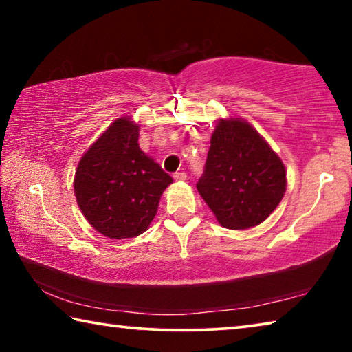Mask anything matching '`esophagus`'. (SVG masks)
<instances>
[{
	"label": "esophagus",
	"mask_w": 352,
	"mask_h": 352,
	"mask_svg": "<svg viewBox=\"0 0 352 352\" xmlns=\"http://www.w3.org/2000/svg\"><path fill=\"white\" fill-rule=\"evenodd\" d=\"M174 178H175V180L177 182H183V180H186V178H188V175H186V172H175V174H174Z\"/></svg>",
	"instance_id": "1"
}]
</instances>
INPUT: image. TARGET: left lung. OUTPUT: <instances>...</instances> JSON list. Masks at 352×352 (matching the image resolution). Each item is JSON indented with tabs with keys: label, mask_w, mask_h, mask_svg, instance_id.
Segmentation results:
<instances>
[{
	"label": "left lung",
	"mask_w": 352,
	"mask_h": 352,
	"mask_svg": "<svg viewBox=\"0 0 352 352\" xmlns=\"http://www.w3.org/2000/svg\"><path fill=\"white\" fill-rule=\"evenodd\" d=\"M285 168L267 141L241 118L220 119L197 190L230 230L259 225L285 192Z\"/></svg>",
	"instance_id": "left-lung-1"
}]
</instances>
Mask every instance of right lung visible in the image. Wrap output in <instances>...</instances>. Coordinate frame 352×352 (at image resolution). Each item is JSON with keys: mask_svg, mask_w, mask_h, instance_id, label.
I'll list each match as a JSON object with an SVG mask.
<instances>
[{"mask_svg": "<svg viewBox=\"0 0 352 352\" xmlns=\"http://www.w3.org/2000/svg\"><path fill=\"white\" fill-rule=\"evenodd\" d=\"M140 126L118 118L83 153L74 175L77 205L94 230L110 239L144 233L172 177L141 151Z\"/></svg>", "mask_w": 352, "mask_h": 352, "instance_id": "1", "label": "right lung"}]
</instances>
